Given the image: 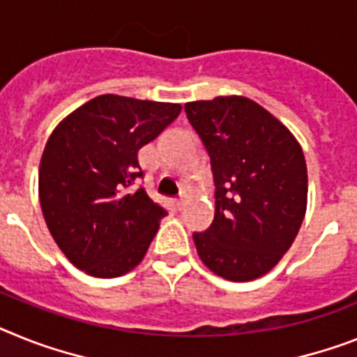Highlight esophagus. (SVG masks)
<instances>
[{
	"label": "esophagus",
	"mask_w": 357,
	"mask_h": 357,
	"mask_svg": "<svg viewBox=\"0 0 357 357\" xmlns=\"http://www.w3.org/2000/svg\"><path fill=\"white\" fill-rule=\"evenodd\" d=\"M176 208H178V211H181V208H183V196L176 199Z\"/></svg>",
	"instance_id": "34e87169"
}]
</instances>
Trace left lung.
Returning <instances> with one entry per match:
<instances>
[{"label": "left lung", "instance_id": "8db88e82", "mask_svg": "<svg viewBox=\"0 0 357 357\" xmlns=\"http://www.w3.org/2000/svg\"><path fill=\"white\" fill-rule=\"evenodd\" d=\"M185 112L215 185L214 221L192 234L197 254L225 280H256L280 261L303 223V151L283 123L241 96L192 101Z\"/></svg>", "mask_w": 357, "mask_h": 357}]
</instances>
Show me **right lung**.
<instances>
[{
  "label": "right lung",
  "mask_w": 357,
  "mask_h": 357,
  "mask_svg": "<svg viewBox=\"0 0 357 357\" xmlns=\"http://www.w3.org/2000/svg\"><path fill=\"white\" fill-rule=\"evenodd\" d=\"M181 112V105L98 96L54 128L40 163V203L54 241L96 278L132 271L169 214L145 188L137 151Z\"/></svg>",
  "instance_id": "1"
}]
</instances>
